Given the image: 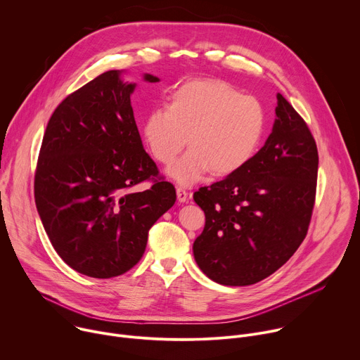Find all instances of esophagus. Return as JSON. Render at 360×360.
I'll return each mask as SVG.
<instances>
[{
    "label": "esophagus",
    "mask_w": 360,
    "mask_h": 360,
    "mask_svg": "<svg viewBox=\"0 0 360 360\" xmlns=\"http://www.w3.org/2000/svg\"><path fill=\"white\" fill-rule=\"evenodd\" d=\"M176 198H178V202L184 203L188 200V192L184 188H176Z\"/></svg>",
    "instance_id": "1"
}]
</instances>
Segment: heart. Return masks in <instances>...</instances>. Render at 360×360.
<instances>
[{
  "label": "heart",
  "mask_w": 360,
  "mask_h": 360,
  "mask_svg": "<svg viewBox=\"0 0 360 360\" xmlns=\"http://www.w3.org/2000/svg\"><path fill=\"white\" fill-rule=\"evenodd\" d=\"M266 125V108L258 98L219 79H195L172 92L168 107L149 111L141 134L150 155L164 165L188 143L189 150L168 174L192 185L210 171L225 176L243 168L258 152Z\"/></svg>",
  "instance_id": "1"
}]
</instances>
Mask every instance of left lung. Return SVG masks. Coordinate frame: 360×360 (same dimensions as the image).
Wrapping results in <instances>:
<instances>
[{
	"label": "left lung",
	"mask_w": 360,
	"mask_h": 360,
	"mask_svg": "<svg viewBox=\"0 0 360 360\" xmlns=\"http://www.w3.org/2000/svg\"><path fill=\"white\" fill-rule=\"evenodd\" d=\"M265 145L239 171L193 200L205 228L193 242L199 269L217 283L259 282L296 252L309 226L318 179V148L306 122L278 94Z\"/></svg>",
	"instance_id": "8db88e82"
}]
</instances>
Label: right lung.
<instances>
[{"mask_svg": "<svg viewBox=\"0 0 360 360\" xmlns=\"http://www.w3.org/2000/svg\"><path fill=\"white\" fill-rule=\"evenodd\" d=\"M120 70L98 75L68 95L49 118L35 171L34 193L44 229L61 259L98 279L134 268L148 231L176 200L145 152L131 95ZM143 81L160 78L143 74Z\"/></svg>", "mask_w": 360, "mask_h": 360, "instance_id": "right-lung-1", "label": "right lung"}]
</instances>
